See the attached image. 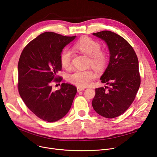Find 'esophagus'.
<instances>
[{
    "mask_svg": "<svg viewBox=\"0 0 157 157\" xmlns=\"http://www.w3.org/2000/svg\"><path fill=\"white\" fill-rule=\"evenodd\" d=\"M84 90V89L83 88H81V87H78L77 88V91L79 92H81V91H82V90Z\"/></svg>",
    "mask_w": 157,
    "mask_h": 157,
    "instance_id": "1",
    "label": "esophagus"
}]
</instances>
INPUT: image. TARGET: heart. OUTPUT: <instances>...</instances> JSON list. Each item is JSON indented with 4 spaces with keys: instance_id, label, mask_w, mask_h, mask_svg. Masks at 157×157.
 <instances>
[{
    "instance_id": "obj_1",
    "label": "heart",
    "mask_w": 157,
    "mask_h": 157,
    "mask_svg": "<svg viewBox=\"0 0 157 157\" xmlns=\"http://www.w3.org/2000/svg\"><path fill=\"white\" fill-rule=\"evenodd\" d=\"M73 48L89 57V65L94 68L102 70L106 67L108 56L105 52L100 50L101 45L96 40L89 37H84L75 43ZM72 57L71 50L65 49L62 52L60 61L64 68L68 70L71 68ZM96 77V74L91 70L76 71L68 75V81L78 87L84 88L89 86Z\"/></svg>"
}]
</instances>
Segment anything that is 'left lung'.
<instances>
[{
	"instance_id": "obj_1",
	"label": "left lung",
	"mask_w": 157,
	"mask_h": 157,
	"mask_svg": "<svg viewBox=\"0 0 157 157\" xmlns=\"http://www.w3.org/2000/svg\"><path fill=\"white\" fill-rule=\"evenodd\" d=\"M104 40L109 51V62L100 78L110 87L96 89L92 105L102 117L113 118L127 111L134 101L140 85L138 57L130 44L111 31L93 33ZM108 89V86H107Z\"/></svg>"
}]
</instances>
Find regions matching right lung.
<instances>
[{"label": "right lung", "mask_w": 157, "mask_h": 157, "mask_svg": "<svg viewBox=\"0 0 157 157\" xmlns=\"http://www.w3.org/2000/svg\"><path fill=\"white\" fill-rule=\"evenodd\" d=\"M75 37L43 33L26 46L19 58V94L33 114L48 122L65 117L76 94L77 89L72 85L63 83L61 89L56 91L51 85L53 82L61 81L57 75L62 68L61 52Z\"/></svg>", "instance_id": "right-lung-1"}]
</instances>
